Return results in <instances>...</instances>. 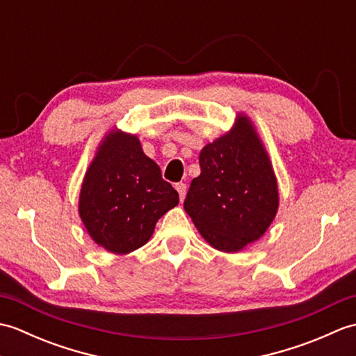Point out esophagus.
<instances>
[{"mask_svg": "<svg viewBox=\"0 0 356 356\" xmlns=\"http://www.w3.org/2000/svg\"><path fill=\"white\" fill-rule=\"evenodd\" d=\"M176 190L179 193L180 200H184L185 199V194H186V185L185 184H176Z\"/></svg>", "mask_w": 356, "mask_h": 356, "instance_id": "34e87169", "label": "esophagus"}]
</instances>
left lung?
<instances>
[{"label": "left lung", "instance_id": "left-lung-1", "mask_svg": "<svg viewBox=\"0 0 356 356\" xmlns=\"http://www.w3.org/2000/svg\"><path fill=\"white\" fill-rule=\"evenodd\" d=\"M184 208L200 236L222 252H238L259 240L278 211V185L252 120L238 113L232 128L199 156Z\"/></svg>", "mask_w": 356, "mask_h": 356}]
</instances>
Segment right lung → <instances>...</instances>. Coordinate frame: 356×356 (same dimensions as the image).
Returning <instances> with one entry per match:
<instances>
[{"label":"right lung","instance_id":"right-lung-1","mask_svg":"<svg viewBox=\"0 0 356 356\" xmlns=\"http://www.w3.org/2000/svg\"><path fill=\"white\" fill-rule=\"evenodd\" d=\"M177 203V191L143 153L138 136L118 128L104 136L82 180L78 208L97 246L116 255L136 251Z\"/></svg>","mask_w":356,"mask_h":356}]
</instances>
